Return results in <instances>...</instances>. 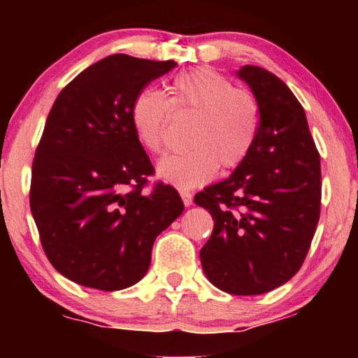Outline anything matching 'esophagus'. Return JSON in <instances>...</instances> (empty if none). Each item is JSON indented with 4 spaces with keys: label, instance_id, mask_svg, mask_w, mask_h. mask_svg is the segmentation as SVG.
<instances>
[{
    "label": "esophagus",
    "instance_id": "34e87169",
    "mask_svg": "<svg viewBox=\"0 0 358 358\" xmlns=\"http://www.w3.org/2000/svg\"><path fill=\"white\" fill-rule=\"evenodd\" d=\"M179 194H180V197H182V202H184L185 207H190V205H192V202H194L192 194H190L189 190H180Z\"/></svg>",
    "mask_w": 358,
    "mask_h": 358
}]
</instances>
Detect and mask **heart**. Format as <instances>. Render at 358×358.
<instances>
[{
    "label": "heart",
    "instance_id": "obj_1",
    "mask_svg": "<svg viewBox=\"0 0 358 358\" xmlns=\"http://www.w3.org/2000/svg\"><path fill=\"white\" fill-rule=\"evenodd\" d=\"M176 109L192 112L190 148L164 155L156 164L159 179L179 189L199 187L224 169L241 164L259 134V104L252 92L234 87L213 68L200 66L176 75L171 81ZM171 102L161 91L141 90L130 109L136 140L148 151L161 150Z\"/></svg>",
    "mask_w": 358,
    "mask_h": 358
}]
</instances>
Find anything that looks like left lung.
I'll return each instance as SVG.
<instances>
[{"instance_id":"1","label":"left lung","mask_w":358,"mask_h":358,"mask_svg":"<svg viewBox=\"0 0 358 358\" xmlns=\"http://www.w3.org/2000/svg\"><path fill=\"white\" fill-rule=\"evenodd\" d=\"M259 104V134L246 159L194 202L215 227L200 249L205 275L231 295H261L300 271L321 210V163L306 114L280 78L261 66L236 71Z\"/></svg>"}]
</instances>
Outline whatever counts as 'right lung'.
<instances>
[{
    "mask_svg": "<svg viewBox=\"0 0 358 358\" xmlns=\"http://www.w3.org/2000/svg\"><path fill=\"white\" fill-rule=\"evenodd\" d=\"M176 65L115 53L53 102L32 164L31 212L48 261L71 282L104 292L135 285L156 236L182 213L171 185L141 192L155 169L130 120L135 96Z\"/></svg>",
    "mask_w": 358,
    "mask_h": 358,
    "instance_id": "obj_1",
    "label": "right lung"
}]
</instances>
